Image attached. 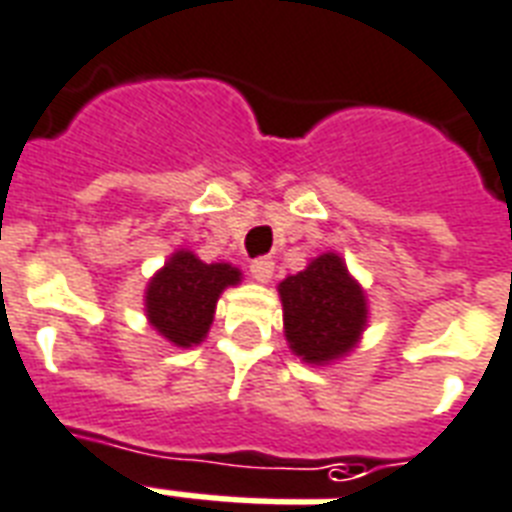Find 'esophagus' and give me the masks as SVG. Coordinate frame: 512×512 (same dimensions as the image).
<instances>
[{
  "label": "esophagus",
  "mask_w": 512,
  "mask_h": 512,
  "mask_svg": "<svg viewBox=\"0 0 512 512\" xmlns=\"http://www.w3.org/2000/svg\"><path fill=\"white\" fill-rule=\"evenodd\" d=\"M249 271H252V276H255L257 282H271L273 260L271 257H257V260H252V265H249Z\"/></svg>",
  "instance_id": "esophagus-1"
}]
</instances>
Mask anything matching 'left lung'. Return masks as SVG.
Here are the masks:
<instances>
[{
  "label": "left lung",
  "mask_w": 512,
  "mask_h": 512,
  "mask_svg": "<svg viewBox=\"0 0 512 512\" xmlns=\"http://www.w3.org/2000/svg\"><path fill=\"white\" fill-rule=\"evenodd\" d=\"M284 335L308 365H327L354 349L368 322L365 292L346 271L341 255L325 252L306 271L279 284Z\"/></svg>",
  "instance_id": "obj_1"
}]
</instances>
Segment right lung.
Segmentation results:
<instances>
[{
  "mask_svg": "<svg viewBox=\"0 0 512 512\" xmlns=\"http://www.w3.org/2000/svg\"><path fill=\"white\" fill-rule=\"evenodd\" d=\"M239 282L241 271L230 263H204L179 249L147 284L144 311L166 341L187 349L204 341L222 290Z\"/></svg>",
  "mask_w": 512,
  "mask_h": 512,
  "instance_id": "right-lung-1",
  "label": "right lung"
}]
</instances>
